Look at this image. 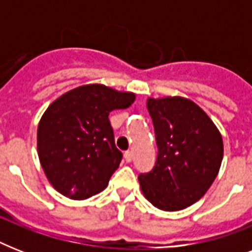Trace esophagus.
<instances>
[{
	"label": "esophagus",
	"instance_id": "obj_1",
	"mask_svg": "<svg viewBox=\"0 0 252 252\" xmlns=\"http://www.w3.org/2000/svg\"><path fill=\"white\" fill-rule=\"evenodd\" d=\"M124 159H126V162H132V159H133L132 152H126L124 153Z\"/></svg>",
	"mask_w": 252,
	"mask_h": 252
}]
</instances>
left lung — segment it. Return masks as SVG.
<instances>
[{"instance_id": "left-lung-1", "label": "left lung", "mask_w": 252, "mask_h": 252, "mask_svg": "<svg viewBox=\"0 0 252 252\" xmlns=\"http://www.w3.org/2000/svg\"><path fill=\"white\" fill-rule=\"evenodd\" d=\"M158 157L148 174H140L142 195L166 212L186 209L205 195L223 157L219 128L191 99L148 98Z\"/></svg>"}]
</instances>
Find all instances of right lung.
<instances>
[{
	"label": "right lung",
	"mask_w": 252,
	"mask_h": 252,
	"mask_svg": "<svg viewBox=\"0 0 252 252\" xmlns=\"http://www.w3.org/2000/svg\"><path fill=\"white\" fill-rule=\"evenodd\" d=\"M136 94L102 84L82 85L53 100L37 126V156L57 192L85 200L108 186L122 161L108 120L132 106Z\"/></svg>",
	"instance_id": "right-lung-1"
}]
</instances>
